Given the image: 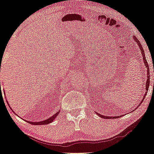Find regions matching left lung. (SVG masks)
Listing matches in <instances>:
<instances>
[{
	"mask_svg": "<svg viewBox=\"0 0 154 154\" xmlns=\"http://www.w3.org/2000/svg\"><path fill=\"white\" fill-rule=\"evenodd\" d=\"M134 40L136 41V43H137V45H138L139 46V48H140V50H141V54H142V56H143V61H144V66H145V67L146 68V74H147V79H146V88H145V89H146V93H145V94H144V95L143 96V100H141V102H140V104H141L143 102V101H144V98H145V96H146V93H147V92H148V90H149V82H150V79H149V65H148V63H147V61H146V57H145V54H144V50H143V47H142V45L140 44V42L139 41V40L137 39V38L136 37V36H134ZM139 104V105H140ZM137 108H136V109H136ZM97 115H99V116L100 117H101V118H105V119H111V118H120V116H116V117H113V116H111V117H109V116H102V115H100V114H99V113H97Z\"/></svg>",
	"mask_w": 154,
	"mask_h": 154,
	"instance_id": "obj_1",
	"label": "left lung"
}]
</instances>
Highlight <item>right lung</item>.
Here are the masks:
<instances>
[{"label":"right lung","instance_id":"right-lung-1","mask_svg":"<svg viewBox=\"0 0 154 154\" xmlns=\"http://www.w3.org/2000/svg\"><path fill=\"white\" fill-rule=\"evenodd\" d=\"M0 88H1V93H2L1 88V82H0ZM4 94H5V91H4ZM7 103H8V106H10L11 110H12V109H11V108L10 107V104H9V103H8V101H7ZM14 113H15V112H14ZM59 113H60V110H59V111H57V113H55L54 115H53V116H52L50 117V118H48V119H46V120H42V121H39V122H30V121H27V120H26V122H28V123L31 124V125H48V124H50V123L52 122H53V120H54V119L57 118V116H58V115L59 114Z\"/></svg>","mask_w":154,"mask_h":154}]
</instances>
